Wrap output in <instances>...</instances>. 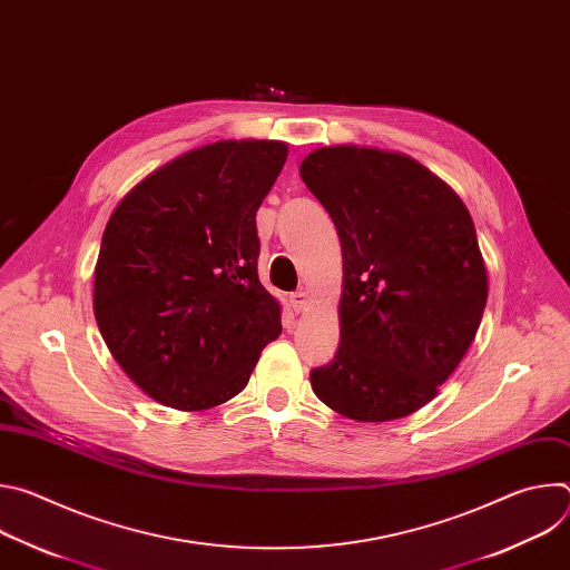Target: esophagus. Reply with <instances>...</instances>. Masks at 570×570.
<instances>
[{"mask_svg": "<svg viewBox=\"0 0 570 570\" xmlns=\"http://www.w3.org/2000/svg\"><path fill=\"white\" fill-rule=\"evenodd\" d=\"M288 302H291V308L295 313H302V311L308 308V293L306 291H295V293H291Z\"/></svg>", "mask_w": 570, "mask_h": 570, "instance_id": "esophagus-1", "label": "esophagus"}]
</instances>
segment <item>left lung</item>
<instances>
[{"label": "left lung", "mask_w": 570, "mask_h": 570, "mask_svg": "<svg viewBox=\"0 0 570 570\" xmlns=\"http://www.w3.org/2000/svg\"><path fill=\"white\" fill-rule=\"evenodd\" d=\"M299 176L343 248L341 347L311 370L322 403L358 422L426 405L466 354L487 302L475 227L458 194L409 155L327 146Z\"/></svg>", "instance_id": "8db88e82"}]
</instances>
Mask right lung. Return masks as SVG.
Segmentation results:
<instances>
[{
  "mask_svg": "<svg viewBox=\"0 0 570 570\" xmlns=\"http://www.w3.org/2000/svg\"><path fill=\"white\" fill-rule=\"evenodd\" d=\"M288 148L216 141L144 178L112 212L95 271L99 332L155 401L205 411L248 385L282 334L257 275V209Z\"/></svg>",
  "mask_w": 570,
  "mask_h": 570,
  "instance_id": "1",
  "label": "right lung"
}]
</instances>
